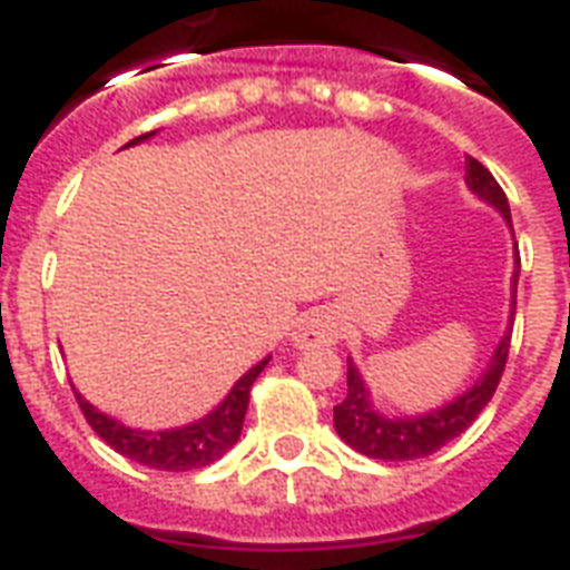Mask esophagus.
<instances>
[{
  "label": "esophagus",
  "mask_w": 570,
  "mask_h": 570,
  "mask_svg": "<svg viewBox=\"0 0 570 570\" xmlns=\"http://www.w3.org/2000/svg\"><path fill=\"white\" fill-rule=\"evenodd\" d=\"M289 343L295 348H316L337 343V322L328 311H307L289 331Z\"/></svg>",
  "instance_id": "esophagus-1"
}]
</instances>
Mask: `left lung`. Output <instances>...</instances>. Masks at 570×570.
I'll return each mask as SVG.
<instances>
[{
  "mask_svg": "<svg viewBox=\"0 0 570 570\" xmlns=\"http://www.w3.org/2000/svg\"><path fill=\"white\" fill-rule=\"evenodd\" d=\"M464 183L468 189L485 200L491 209L503 215V222L512 230V209L505 200L500 183L491 177L485 165L476 163L473 156L464 159ZM514 239V230H512ZM518 275H521V257H518V245H514V275H512V302H509V325H505L503 337L491 352L485 373L479 375L464 393H459L450 402L438 407H429L423 414H384L373 402V393L366 387L364 375L348 357V393L346 399L334 405V429L352 450L364 452L370 459L381 461H411L432 455L441 446L459 438L468 429L482 407L491 402L500 375H503L505 357H509V343H512V322H514V293H518Z\"/></svg>",
  "mask_w": 570,
  "mask_h": 570,
  "instance_id": "left-lung-1",
  "label": "left lung"
}]
</instances>
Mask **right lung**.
I'll return each mask as SVG.
<instances>
[{
	"label": "right lung",
	"mask_w": 570,
	"mask_h": 570,
	"mask_svg": "<svg viewBox=\"0 0 570 570\" xmlns=\"http://www.w3.org/2000/svg\"><path fill=\"white\" fill-rule=\"evenodd\" d=\"M154 136L156 132H147V136L132 138L127 147L141 145V141ZM268 361H272V355L257 361L245 375H239L230 393L209 414H204L195 423L174 425V429H156V432L132 429V425L120 423L111 414H102L100 407H94L82 393H76V399H79V407H82L85 420L91 423L94 432L100 434L102 441L120 455H127V459L154 470H195L222 459L224 452L239 441L245 411H248L250 384L266 370Z\"/></svg>",
	"instance_id": "1"
}]
</instances>
